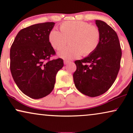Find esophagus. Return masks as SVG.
<instances>
[{
  "label": "esophagus",
  "mask_w": 133,
  "mask_h": 133,
  "mask_svg": "<svg viewBox=\"0 0 133 133\" xmlns=\"http://www.w3.org/2000/svg\"><path fill=\"white\" fill-rule=\"evenodd\" d=\"M69 62H70V61H69V60H64V64H68Z\"/></svg>",
  "instance_id": "34e87169"
}]
</instances>
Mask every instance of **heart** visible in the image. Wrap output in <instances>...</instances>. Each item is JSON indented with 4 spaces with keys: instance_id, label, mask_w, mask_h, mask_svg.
I'll list each match as a JSON object with an SVG mask.
<instances>
[{
    "instance_id": "b5f03b06",
    "label": "heart",
    "mask_w": 133,
    "mask_h": 133,
    "mask_svg": "<svg viewBox=\"0 0 133 133\" xmlns=\"http://www.w3.org/2000/svg\"><path fill=\"white\" fill-rule=\"evenodd\" d=\"M60 31L54 28L50 31L48 41L55 50H60L68 43L70 45L61 49L58 56L64 60L88 56L99 45L101 32L96 25L81 21H68L62 23Z\"/></svg>"
}]
</instances>
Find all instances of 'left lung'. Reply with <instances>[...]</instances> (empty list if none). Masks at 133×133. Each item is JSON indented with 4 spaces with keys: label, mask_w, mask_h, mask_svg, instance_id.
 Listing matches in <instances>:
<instances>
[{
    "label": "left lung",
    "mask_w": 133,
    "mask_h": 133,
    "mask_svg": "<svg viewBox=\"0 0 133 133\" xmlns=\"http://www.w3.org/2000/svg\"><path fill=\"white\" fill-rule=\"evenodd\" d=\"M95 24L101 32L99 45L90 55L75 61L77 69L73 76L77 89L90 97L104 94L111 87L118 73L122 56L115 31L102 21L96 20Z\"/></svg>",
    "instance_id": "8db88e82"
}]
</instances>
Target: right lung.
I'll return each mask as SVG.
<instances>
[{
  "label": "right lung",
  "instance_id": "obj_1",
  "mask_svg": "<svg viewBox=\"0 0 133 133\" xmlns=\"http://www.w3.org/2000/svg\"><path fill=\"white\" fill-rule=\"evenodd\" d=\"M55 23L32 25L18 33L10 50V69L15 82L25 95L40 99L54 87L56 76L64 66L63 59L50 60L56 54L48 41Z\"/></svg>",
  "mask_w": 133,
  "mask_h": 133
}]
</instances>
